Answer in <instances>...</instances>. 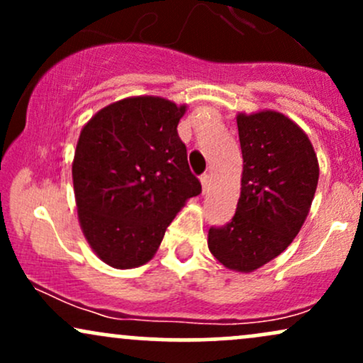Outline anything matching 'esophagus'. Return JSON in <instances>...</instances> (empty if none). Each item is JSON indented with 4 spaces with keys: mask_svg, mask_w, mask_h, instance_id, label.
Here are the masks:
<instances>
[{
    "mask_svg": "<svg viewBox=\"0 0 363 363\" xmlns=\"http://www.w3.org/2000/svg\"><path fill=\"white\" fill-rule=\"evenodd\" d=\"M199 181H201V186H203V193H205V191L208 189V186H210V181H211L210 174H203V176H201V179H199Z\"/></svg>",
    "mask_w": 363,
    "mask_h": 363,
    "instance_id": "esophagus-1",
    "label": "esophagus"
}]
</instances>
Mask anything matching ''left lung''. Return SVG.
<instances>
[{
  "instance_id": "obj_1",
  "label": "left lung",
  "mask_w": 363,
  "mask_h": 363,
  "mask_svg": "<svg viewBox=\"0 0 363 363\" xmlns=\"http://www.w3.org/2000/svg\"><path fill=\"white\" fill-rule=\"evenodd\" d=\"M242 150L234 218L208 232V249L227 269L251 273L274 259L301 232L319 181L309 136L285 114H237Z\"/></svg>"
}]
</instances>
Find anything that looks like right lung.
<instances>
[{"label": "right lung", "instance_id": "1", "mask_svg": "<svg viewBox=\"0 0 363 363\" xmlns=\"http://www.w3.org/2000/svg\"><path fill=\"white\" fill-rule=\"evenodd\" d=\"M186 109L152 95L128 97L82 129L72 169L78 220L86 242L112 268L152 259L174 216L201 193L177 135Z\"/></svg>", "mask_w": 363, "mask_h": 363}]
</instances>
